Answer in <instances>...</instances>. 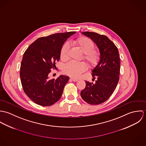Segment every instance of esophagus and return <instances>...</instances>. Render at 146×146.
<instances>
[{"label":"esophagus","instance_id":"1","mask_svg":"<svg viewBox=\"0 0 146 146\" xmlns=\"http://www.w3.org/2000/svg\"><path fill=\"white\" fill-rule=\"evenodd\" d=\"M70 80H72V81H73V82H78V79H74V78H70Z\"/></svg>","mask_w":146,"mask_h":146}]
</instances>
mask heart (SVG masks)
<instances>
[{
    "label": "heart",
    "mask_w": 146,
    "mask_h": 146,
    "mask_svg": "<svg viewBox=\"0 0 146 146\" xmlns=\"http://www.w3.org/2000/svg\"><path fill=\"white\" fill-rule=\"evenodd\" d=\"M73 44L84 54V59L87 62L89 66H95L100 62L101 58L100 53L99 50L94 48V42L90 38L80 37L74 40ZM70 48L68 42H66L63 45L60 51V57L63 61L68 60ZM86 69L87 66L83 62H76L71 61L64 65L63 72L71 77L78 78Z\"/></svg>",
    "instance_id": "b5f03b06"
}]
</instances>
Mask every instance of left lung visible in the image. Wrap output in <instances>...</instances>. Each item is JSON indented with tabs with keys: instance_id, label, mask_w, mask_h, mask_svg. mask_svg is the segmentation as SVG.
<instances>
[{
	"instance_id": "8db88e82",
	"label": "left lung",
	"mask_w": 146,
	"mask_h": 146,
	"mask_svg": "<svg viewBox=\"0 0 146 146\" xmlns=\"http://www.w3.org/2000/svg\"><path fill=\"white\" fill-rule=\"evenodd\" d=\"M90 38L97 45L101 58L92 70L94 84L86 81V86L80 93L84 101L90 104H100L112 94L119 80L120 60L117 48L106 36L93 32L82 33Z\"/></svg>"
}]
</instances>
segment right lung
Returning <instances> with one entry per match:
<instances>
[{
	"instance_id": "add662e5",
	"label": "right lung",
	"mask_w": 146,
	"mask_h": 146,
	"mask_svg": "<svg viewBox=\"0 0 146 146\" xmlns=\"http://www.w3.org/2000/svg\"><path fill=\"white\" fill-rule=\"evenodd\" d=\"M76 32L57 33L38 38L23 54L20 78L25 94L35 104L42 106L54 104L61 97L69 77L60 75L49 79L52 68L60 58L64 42Z\"/></svg>"
}]
</instances>
